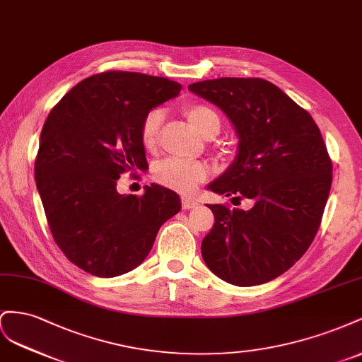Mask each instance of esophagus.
Segmentation results:
<instances>
[{
    "label": "esophagus",
    "instance_id": "esophagus-1",
    "mask_svg": "<svg viewBox=\"0 0 362 362\" xmlns=\"http://www.w3.org/2000/svg\"><path fill=\"white\" fill-rule=\"evenodd\" d=\"M199 204V202L195 200V199H192V197H187V195H183L182 197V206H183V209H192V208H195V206Z\"/></svg>",
    "mask_w": 362,
    "mask_h": 362
}]
</instances>
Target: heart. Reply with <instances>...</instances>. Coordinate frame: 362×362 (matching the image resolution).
<instances>
[{
    "label": "heart",
    "mask_w": 362,
    "mask_h": 362,
    "mask_svg": "<svg viewBox=\"0 0 362 362\" xmlns=\"http://www.w3.org/2000/svg\"><path fill=\"white\" fill-rule=\"evenodd\" d=\"M191 126L204 138H214L220 133L221 118L212 107L206 105H191L185 109ZM163 112L151 109L141 126V139L147 148H151L158 141L163 122ZM206 174L202 163L187 162L180 159H167L154 168V177L165 187L180 192H189L195 188Z\"/></svg>",
    "instance_id": "heart-1"
}]
</instances>
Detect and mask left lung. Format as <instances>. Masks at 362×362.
Instances as JSON below:
<instances>
[{"label":"left lung","instance_id":"1","mask_svg":"<svg viewBox=\"0 0 362 362\" xmlns=\"http://www.w3.org/2000/svg\"><path fill=\"white\" fill-rule=\"evenodd\" d=\"M229 118L238 150L208 189L250 199L249 211L209 204L215 223L202 241L209 270L224 282H270L300 259L322 221L332 162L309 113L262 78L223 77L188 86Z\"/></svg>","mask_w":362,"mask_h":362}]
</instances>
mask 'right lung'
Instances as JSON below:
<instances>
[{"instance_id": "obj_1", "label": "right lung", "mask_w": 362, "mask_h": 362, "mask_svg": "<svg viewBox=\"0 0 362 362\" xmlns=\"http://www.w3.org/2000/svg\"><path fill=\"white\" fill-rule=\"evenodd\" d=\"M180 88L163 77L109 71L81 80L51 109L36 187L56 244L81 270L98 277L132 272L180 211L179 194L160 185L144 188L142 197L117 189L122 173L148 167L144 118Z\"/></svg>"}]
</instances>
